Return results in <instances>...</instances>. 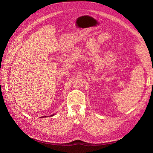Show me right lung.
Returning a JSON list of instances; mask_svg holds the SVG:
<instances>
[{"label":"right lung","instance_id":"right-lung-1","mask_svg":"<svg viewBox=\"0 0 153 153\" xmlns=\"http://www.w3.org/2000/svg\"><path fill=\"white\" fill-rule=\"evenodd\" d=\"M53 115H54V114H53ZM53 115H50V116H53ZM47 117V116H45V117ZM41 118H42V117H41Z\"/></svg>","mask_w":153,"mask_h":153}]
</instances>
